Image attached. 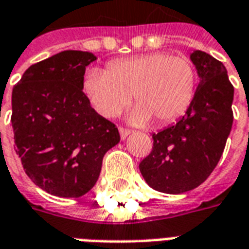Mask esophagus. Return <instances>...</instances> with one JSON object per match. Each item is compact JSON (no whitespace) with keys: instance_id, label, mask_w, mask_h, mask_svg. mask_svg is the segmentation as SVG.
Instances as JSON below:
<instances>
[{"instance_id":"obj_1","label":"esophagus","mask_w":249,"mask_h":249,"mask_svg":"<svg viewBox=\"0 0 249 249\" xmlns=\"http://www.w3.org/2000/svg\"><path fill=\"white\" fill-rule=\"evenodd\" d=\"M119 130H120V137H121V140H125V139L130 135V132H132V130L126 129V128H124V126H119Z\"/></svg>"}]
</instances>
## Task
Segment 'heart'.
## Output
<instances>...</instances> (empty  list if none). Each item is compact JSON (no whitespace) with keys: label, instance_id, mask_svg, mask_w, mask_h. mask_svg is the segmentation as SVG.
Masks as SVG:
<instances>
[{"label":"heart","instance_id":"obj_1","mask_svg":"<svg viewBox=\"0 0 249 249\" xmlns=\"http://www.w3.org/2000/svg\"><path fill=\"white\" fill-rule=\"evenodd\" d=\"M196 81V68L188 57L156 52L109 62L107 71L90 69L84 78V92L104 117L119 114L132 94L136 104L132 123L155 120L156 125H167L191 105Z\"/></svg>","mask_w":249,"mask_h":249}]
</instances>
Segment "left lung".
Masks as SVG:
<instances>
[{
  "mask_svg": "<svg viewBox=\"0 0 249 249\" xmlns=\"http://www.w3.org/2000/svg\"><path fill=\"white\" fill-rule=\"evenodd\" d=\"M191 61L200 78L192 103L176 124L152 135V152L140 162L148 185L162 193L178 195L204 183L233 123V87L223 62L201 51H193Z\"/></svg>",
  "mask_w": 249,
  "mask_h": 249,
  "instance_id": "obj_1",
  "label": "left lung"
}]
</instances>
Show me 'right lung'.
Returning a JSON list of instances; mask_svg holds the SVG:
<instances>
[{
	"mask_svg": "<svg viewBox=\"0 0 249 249\" xmlns=\"http://www.w3.org/2000/svg\"><path fill=\"white\" fill-rule=\"evenodd\" d=\"M89 52L64 51L29 66L12 93L16 152L25 173L45 192L80 197L97 183L104 155L119 129L82 92Z\"/></svg>",
	"mask_w": 249,
	"mask_h": 249,
	"instance_id": "add662e5",
	"label": "right lung"
}]
</instances>
